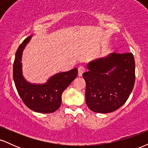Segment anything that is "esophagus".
Instances as JSON below:
<instances>
[{
    "mask_svg": "<svg viewBox=\"0 0 148 148\" xmlns=\"http://www.w3.org/2000/svg\"><path fill=\"white\" fill-rule=\"evenodd\" d=\"M84 72L85 69L84 67H82V66H80L79 68H78V74H79V76H82Z\"/></svg>",
    "mask_w": 148,
    "mask_h": 148,
    "instance_id": "1",
    "label": "esophagus"
}]
</instances>
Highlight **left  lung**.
<instances>
[{
  "label": "left lung",
  "mask_w": 148,
  "mask_h": 148,
  "mask_svg": "<svg viewBox=\"0 0 148 148\" xmlns=\"http://www.w3.org/2000/svg\"><path fill=\"white\" fill-rule=\"evenodd\" d=\"M83 74L86 102L93 112L108 113L126 102L135 82L133 54L113 53L88 62Z\"/></svg>",
  "instance_id": "1"
}]
</instances>
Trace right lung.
<instances>
[{
  "label": "right lung",
  "instance_id": "1",
  "mask_svg": "<svg viewBox=\"0 0 148 148\" xmlns=\"http://www.w3.org/2000/svg\"><path fill=\"white\" fill-rule=\"evenodd\" d=\"M33 35L27 37L16 51L13 79L18 95L25 106L37 113H51L60 106L62 92L76 79L78 69L75 67L67 72L53 74L45 84H32L27 81L22 72V54Z\"/></svg>",
  "mask_w": 148,
  "mask_h": 148
}]
</instances>
